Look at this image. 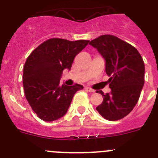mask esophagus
Segmentation results:
<instances>
[{
  "mask_svg": "<svg viewBox=\"0 0 158 158\" xmlns=\"http://www.w3.org/2000/svg\"><path fill=\"white\" fill-rule=\"evenodd\" d=\"M85 90H87L88 92H89V93H93L94 92V90H93V89H91V88H89V87H85Z\"/></svg>",
  "mask_w": 158,
  "mask_h": 158,
  "instance_id": "1",
  "label": "esophagus"
}]
</instances>
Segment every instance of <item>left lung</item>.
<instances>
[{"instance_id": "1", "label": "left lung", "mask_w": 158, "mask_h": 158, "mask_svg": "<svg viewBox=\"0 0 158 158\" xmlns=\"http://www.w3.org/2000/svg\"><path fill=\"white\" fill-rule=\"evenodd\" d=\"M89 44L97 49L105 60V71L111 92L104 94L96 107L102 116L110 121L121 119L131 112L139 100L144 85L145 65L136 48L111 35H104Z\"/></svg>"}]
</instances>
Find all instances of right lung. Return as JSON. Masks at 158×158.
I'll use <instances>...</instances> for the list:
<instances>
[{
	"label": "right lung",
	"mask_w": 158,
	"mask_h": 158,
	"mask_svg": "<svg viewBox=\"0 0 158 158\" xmlns=\"http://www.w3.org/2000/svg\"><path fill=\"white\" fill-rule=\"evenodd\" d=\"M89 40L69 41L53 38L32 51L23 67V85L26 99L42 120L51 122L65 115L72 99L83 89L76 84H60L62 71L70 70L73 59Z\"/></svg>",
	"instance_id": "obj_1"
}]
</instances>
